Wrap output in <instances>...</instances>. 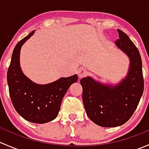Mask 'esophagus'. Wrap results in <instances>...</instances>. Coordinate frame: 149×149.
Segmentation results:
<instances>
[{
	"instance_id": "obj_1",
	"label": "esophagus",
	"mask_w": 149,
	"mask_h": 149,
	"mask_svg": "<svg viewBox=\"0 0 149 149\" xmlns=\"http://www.w3.org/2000/svg\"><path fill=\"white\" fill-rule=\"evenodd\" d=\"M86 74H87L86 69L84 68L83 67L79 68V70H78V75H79V78H83Z\"/></svg>"
}]
</instances>
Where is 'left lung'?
<instances>
[{"mask_svg":"<svg viewBox=\"0 0 149 149\" xmlns=\"http://www.w3.org/2000/svg\"><path fill=\"white\" fill-rule=\"evenodd\" d=\"M116 45L127 54L130 64L127 76L117 86L104 85L91 77L81 79L83 103L91 121L102 127L120 126L128 120L141 98L144 88L140 52L127 34L118 29Z\"/></svg>","mask_w":149,"mask_h":149,"instance_id":"1","label":"left lung"}]
</instances>
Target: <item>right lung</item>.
<instances>
[{
	"mask_svg": "<svg viewBox=\"0 0 149 149\" xmlns=\"http://www.w3.org/2000/svg\"><path fill=\"white\" fill-rule=\"evenodd\" d=\"M34 33V31H31L15 47L7 72V81L10 100L16 112L27 121L45 123L58 116L63 98L70 85L77 81L78 76L61 78L45 85L33 83L26 77L19 63L20 49Z\"/></svg>",
	"mask_w": 149,
	"mask_h": 149,
	"instance_id": "right-lung-1",
	"label": "right lung"
}]
</instances>
